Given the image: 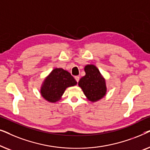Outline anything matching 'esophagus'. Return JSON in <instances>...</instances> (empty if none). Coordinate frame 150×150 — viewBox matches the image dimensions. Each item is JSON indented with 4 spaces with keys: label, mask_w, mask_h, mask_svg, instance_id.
I'll list each match as a JSON object with an SVG mask.
<instances>
[{
    "label": "esophagus",
    "mask_w": 150,
    "mask_h": 150,
    "mask_svg": "<svg viewBox=\"0 0 150 150\" xmlns=\"http://www.w3.org/2000/svg\"><path fill=\"white\" fill-rule=\"evenodd\" d=\"M74 79H76V81L77 83H79V79H80V77H79V76H75V77H74Z\"/></svg>",
    "instance_id": "34e87169"
}]
</instances>
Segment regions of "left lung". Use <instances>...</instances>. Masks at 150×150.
Instances as JSON below:
<instances>
[{
	"instance_id": "8db88e82",
	"label": "left lung",
	"mask_w": 150,
	"mask_h": 150,
	"mask_svg": "<svg viewBox=\"0 0 150 150\" xmlns=\"http://www.w3.org/2000/svg\"><path fill=\"white\" fill-rule=\"evenodd\" d=\"M85 71V76L79 82V87L90 101L96 102L102 99L106 93L105 79L102 77L99 69L93 65H86Z\"/></svg>"
}]
</instances>
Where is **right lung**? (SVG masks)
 I'll return each mask as SVG.
<instances>
[{"instance_id": "add662e5", "label": "right lung", "mask_w": 150, "mask_h": 150, "mask_svg": "<svg viewBox=\"0 0 150 150\" xmlns=\"http://www.w3.org/2000/svg\"><path fill=\"white\" fill-rule=\"evenodd\" d=\"M76 84L70 73L62 68H55L45 79L41 87V95L47 101L56 102L61 100L66 88Z\"/></svg>"}]
</instances>
